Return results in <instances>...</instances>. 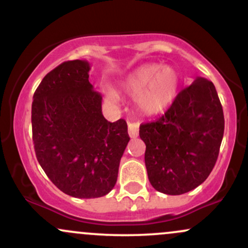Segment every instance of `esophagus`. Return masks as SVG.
Here are the masks:
<instances>
[{"label":"esophagus","mask_w":248,"mask_h":248,"mask_svg":"<svg viewBox=\"0 0 248 248\" xmlns=\"http://www.w3.org/2000/svg\"><path fill=\"white\" fill-rule=\"evenodd\" d=\"M128 133H129V136L132 139L138 138L139 124H135V122H129V124H128Z\"/></svg>","instance_id":"1"}]
</instances>
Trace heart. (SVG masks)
Returning <instances> with one entry per match:
<instances>
[{
    "mask_svg": "<svg viewBox=\"0 0 248 248\" xmlns=\"http://www.w3.org/2000/svg\"><path fill=\"white\" fill-rule=\"evenodd\" d=\"M179 82L178 72L172 67L148 64L128 77L124 90L128 94L138 96V105L142 112L155 115L172 104L177 95ZM106 96L110 101L118 100V95L113 91H107Z\"/></svg>",
    "mask_w": 248,
    "mask_h": 248,
    "instance_id": "1",
    "label": "heart"
}]
</instances>
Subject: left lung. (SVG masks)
Wrapping results in <instances>:
<instances>
[{"label":"left lung","instance_id":"obj_1","mask_svg":"<svg viewBox=\"0 0 248 248\" xmlns=\"http://www.w3.org/2000/svg\"><path fill=\"white\" fill-rule=\"evenodd\" d=\"M224 113L212 81L198 77L178 93L156 121L142 124L150 184L166 195H182L209 177L224 135Z\"/></svg>","mask_w":248,"mask_h":248}]
</instances>
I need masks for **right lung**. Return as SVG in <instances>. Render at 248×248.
<instances>
[{"mask_svg":"<svg viewBox=\"0 0 248 248\" xmlns=\"http://www.w3.org/2000/svg\"><path fill=\"white\" fill-rule=\"evenodd\" d=\"M86 61L62 62L43 78L31 107L36 157L61 191L76 198L107 195L128 142L124 119L109 122Z\"/></svg>","mask_w":248,"mask_h":248,"instance_id":"right-lung-1","label":"right lung"}]
</instances>
